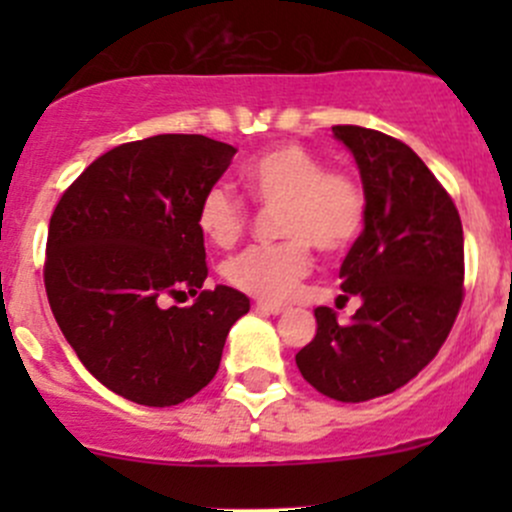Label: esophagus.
<instances>
[{"label": "esophagus", "instance_id": "esophagus-1", "mask_svg": "<svg viewBox=\"0 0 512 512\" xmlns=\"http://www.w3.org/2000/svg\"><path fill=\"white\" fill-rule=\"evenodd\" d=\"M255 307H257V309H260V312H267V314H282V312H285V307H282V304L262 302V299H260V302H257V304H255Z\"/></svg>", "mask_w": 512, "mask_h": 512}]
</instances>
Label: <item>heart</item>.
<instances>
[{
  "label": "heart",
  "instance_id": "b5f03b06",
  "mask_svg": "<svg viewBox=\"0 0 512 512\" xmlns=\"http://www.w3.org/2000/svg\"><path fill=\"white\" fill-rule=\"evenodd\" d=\"M242 185L262 208L277 210V245H257L232 257L227 282L262 302H285L312 270V245L327 255L349 250L366 223V190L354 173L329 168L302 143H280L247 160ZM198 230L218 247L245 235L250 210L232 190L215 185L198 203Z\"/></svg>",
  "mask_w": 512,
  "mask_h": 512
}]
</instances>
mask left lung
<instances>
[{"label":"left lung","instance_id":"left-lung-1","mask_svg":"<svg viewBox=\"0 0 512 512\" xmlns=\"http://www.w3.org/2000/svg\"><path fill=\"white\" fill-rule=\"evenodd\" d=\"M366 190L364 232L344 257L342 289L364 299L349 324L314 309L317 334L297 354L304 379L334 401L401 389L438 354L463 304V225L456 203L404 141L334 126Z\"/></svg>","mask_w":512,"mask_h":512}]
</instances>
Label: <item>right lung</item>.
<instances>
[{
  "mask_svg": "<svg viewBox=\"0 0 512 512\" xmlns=\"http://www.w3.org/2000/svg\"><path fill=\"white\" fill-rule=\"evenodd\" d=\"M235 148L198 133H160L98 156L49 220L44 287L81 364L113 394L175 406L218 374L250 299L208 277L198 203ZM190 293V308L162 307Z\"/></svg>",
  "mask_w": 512,
  "mask_h": 512,
  "instance_id": "right-lung-1",
  "label": "right lung"
}]
</instances>
